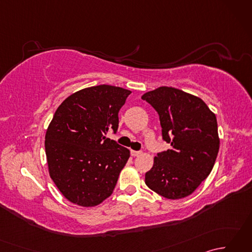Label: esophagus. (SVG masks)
Wrapping results in <instances>:
<instances>
[{
  "mask_svg": "<svg viewBox=\"0 0 252 252\" xmlns=\"http://www.w3.org/2000/svg\"><path fill=\"white\" fill-rule=\"evenodd\" d=\"M142 154V152H140V151H131V155L133 157H137V156H140V155Z\"/></svg>",
  "mask_w": 252,
  "mask_h": 252,
  "instance_id": "34e87169",
  "label": "esophagus"
}]
</instances>
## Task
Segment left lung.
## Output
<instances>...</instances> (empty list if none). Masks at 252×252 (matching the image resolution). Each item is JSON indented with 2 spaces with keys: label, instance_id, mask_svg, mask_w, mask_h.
<instances>
[{
  "label": "left lung",
  "instance_id": "obj_1",
  "mask_svg": "<svg viewBox=\"0 0 252 252\" xmlns=\"http://www.w3.org/2000/svg\"><path fill=\"white\" fill-rule=\"evenodd\" d=\"M142 99L158 112L162 140L171 144L155 157L145 183L168 199L189 196L215 165L220 147L216 115L199 97L171 87L147 92Z\"/></svg>",
  "mask_w": 252,
  "mask_h": 252
}]
</instances>
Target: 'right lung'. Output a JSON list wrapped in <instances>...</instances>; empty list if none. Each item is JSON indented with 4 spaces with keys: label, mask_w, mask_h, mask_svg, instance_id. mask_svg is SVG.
<instances>
[{
    "label": "right lung",
    "mask_w": 252,
    "mask_h": 252,
    "mask_svg": "<svg viewBox=\"0 0 252 252\" xmlns=\"http://www.w3.org/2000/svg\"><path fill=\"white\" fill-rule=\"evenodd\" d=\"M131 91L101 84L63 101L45 135L50 175L69 201L98 205L114 191L130 151L107 138L119 126V110Z\"/></svg>",
    "instance_id": "right-lung-1"
}]
</instances>
